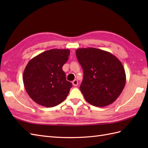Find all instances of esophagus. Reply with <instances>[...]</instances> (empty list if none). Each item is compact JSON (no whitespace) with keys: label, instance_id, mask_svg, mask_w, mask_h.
<instances>
[{"label":"esophagus","instance_id":"34e87169","mask_svg":"<svg viewBox=\"0 0 148 148\" xmlns=\"http://www.w3.org/2000/svg\"><path fill=\"white\" fill-rule=\"evenodd\" d=\"M72 84H73V86H77V84H78L77 80L74 79L73 81H72Z\"/></svg>","mask_w":148,"mask_h":148}]
</instances>
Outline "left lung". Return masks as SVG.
<instances>
[{
	"instance_id": "left-lung-1",
	"label": "left lung",
	"mask_w": 148,
	"mask_h": 148,
	"mask_svg": "<svg viewBox=\"0 0 148 148\" xmlns=\"http://www.w3.org/2000/svg\"><path fill=\"white\" fill-rule=\"evenodd\" d=\"M76 54L83 70L79 89L85 100L97 107L114 102L126 83L121 62L112 53L94 48H79Z\"/></svg>"
}]
</instances>
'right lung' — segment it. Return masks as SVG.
Here are the masks:
<instances>
[{
	"label": "right lung",
	"instance_id": "obj_1",
	"mask_svg": "<svg viewBox=\"0 0 148 148\" xmlns=\"http://www.w3.org/2000/svg\"><path fill=\"white\" fill-rule=\"evenodd\" d=\"M70 50L52 49L32 58L25 69L23 81L28 95L39 105L51 108L67 97L72 84L66 80L62 67Z\"/></svg>",
	"mask_w": 148,
	"mask_h": 148
}]
</instances>
